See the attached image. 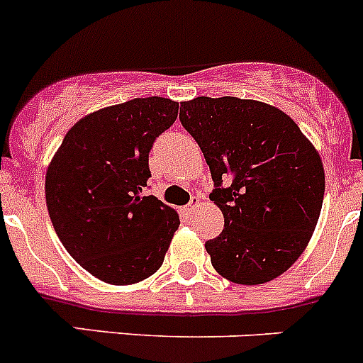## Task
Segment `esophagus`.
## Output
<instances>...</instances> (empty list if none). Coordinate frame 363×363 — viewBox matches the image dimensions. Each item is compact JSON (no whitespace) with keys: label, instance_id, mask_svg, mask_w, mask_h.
I'll return each instance as SVG.
<instances>
[{"label":"esophagus","instance_id":"obj_1","mask_svg":"<svg viewBox=\"0 0 363 363\" xmlns=\"http://www.w3.org/2000/svg\"><path fill=\"white\" fill-rule=\"evenodd\" d=\"M198 205H199V198H198V196H192V199H191V201H189V205L185 206L184 212L187 213V216H191V213L194 212L196 206H198Z\"/></svg>","mask_w":363,"mask_h":363}]
</instances>
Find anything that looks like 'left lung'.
<instances>
[{"label":"left lung","instance_id":"8db88e82","mask_svg":"<svg viewBox=\"0 0 363 363\" xmlns=\"http://www.w3.org/2000/svg\"><path fill=\"white\" fill-rule=\"evenodd\" d=\"M182 126L201 147L210 199L224 230L205 247L213 269L240 285L283 274L308 244L324 198L319 153L281 110L233 96L182 103Z\"/></svg>","mask_w":363,"mask_h":363}]
</instances>
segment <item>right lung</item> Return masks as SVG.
Instances as JSON below:
<instances>
[{
  "label": "right lung",
  "instance_id": "obj_1",
  "mask_svg": "<svg viewBox=\"0 0 363 363\" xmlns=\"http://www.w3.org/2000/svg\"><path fill=\"white\" fill-rule=\"evenodd\" d=\"M178 117L171 99L135 98L92 112L67 132L46 172L58 239L85 271L113 285L155 274L179 217L147 189L150 151Z\"/></svg>",
  "mask_w": 363,
  "mask_h": 363
}]
</instances>
